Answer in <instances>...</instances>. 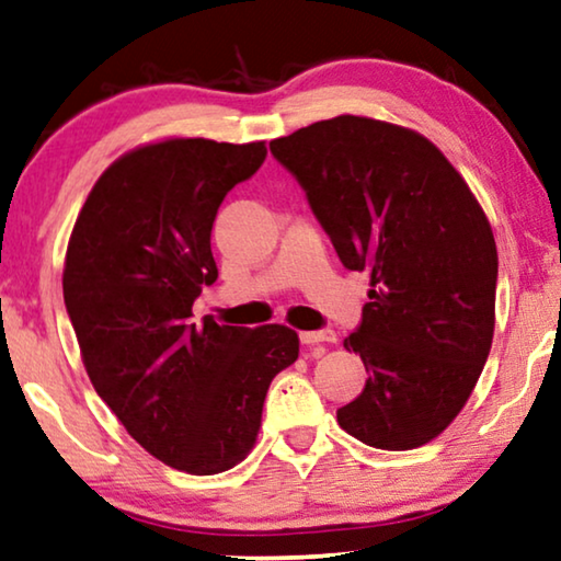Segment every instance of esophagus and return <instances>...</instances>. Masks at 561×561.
<instances>
[{
  "mask_svg": "<svg viewBox=\"0 0 561 561\" xmlns=\"http://www.w3.org/2000/svg\"><path fill=\"white\" fill-rule=\"evenodd\" d=\"M299 340H302V345H320V342H334V340H337V334H334L332 330L299 332Z\"/></svg>",
  "mask_w": 561,
  "mask_h": 561,
  "instance_id": "1",
  "label": "esophagus"
}]
</instances>
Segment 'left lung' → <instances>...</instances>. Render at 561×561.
<instances>
[{
    "mask_svg": "<svg viewBox=\"0 0 561 561\" xmlns=\"http://www.w3.org/2000/svg\"><path fill=\"white\" fill-rule=\"evenodd\" d=\"M340 262L370 272V302L345 350L370 378L337 411L350 436L411 450L461 413L494 340L499 256L491 224L421 133L337 115L277 138Z\"/></svg>",
    "mask_w": 561,
    "mask_h": 561,
    "instance_id": "1",
    "label": "left lung"
}]
</instances>
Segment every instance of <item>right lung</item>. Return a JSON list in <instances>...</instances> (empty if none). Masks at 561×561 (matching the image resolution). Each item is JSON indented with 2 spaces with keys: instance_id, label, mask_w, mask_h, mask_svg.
<instances>
[{
  "instance_id": "right-lung-1",
  "label": "right lung",
  "mask_w": 561,
  "mask_h": 561,
  "mask_svg": "<svg viewBox=\"0 0 561 561\" xmlns=\"http://www.w3.org/2000/svg\"><path fill=\"white\" fill-rule=\"evenodd\" d=\"M264 158V140L140 146L100 175L67 244L62 295L90 382L150 456L194 476L244 461L270 382L299 355L284 324L191 322L219 277L216 211Z\"/></svg>"
}]
</instances>
